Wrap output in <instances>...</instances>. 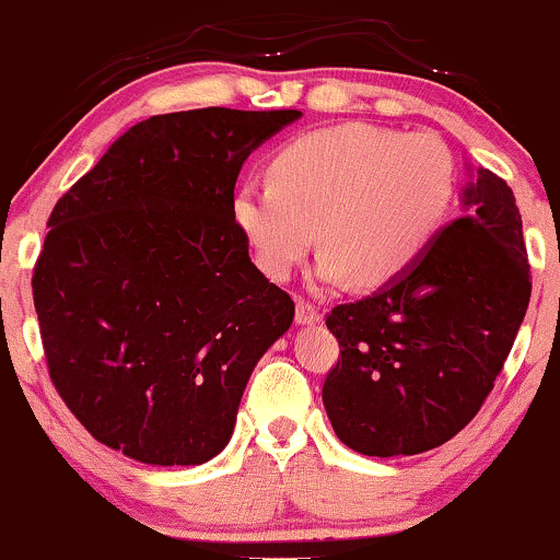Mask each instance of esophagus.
<instances>
[{"instance_id":"obj_1","label":"esophagus","mask_w":560,"mask_h":560,"mask_svg":"<svg viewBox=\"0 0 560 560\" xmlns=\"http://www.w3.org/2000/svg\"><path fill=\"white\" fill-rule=\"evenodd\" d=\"M294 320H298L300 326H313V324H318V320H320L318 307L313 305V302L300 300V302H298V313H294Z\"/></svg>"}]
</instances>
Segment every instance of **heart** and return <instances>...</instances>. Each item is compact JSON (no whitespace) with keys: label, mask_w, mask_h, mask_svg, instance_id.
I'll list each match as a JSON object with an SVG mask.
<instances>
[{"label":"heart","mask_w":560,"mask_h":560,"mask_svg":"<svg viewBox=\"0 0 560 560\" xmlns=\"http://www.w3.org/2000/svg\"><path fill=\"white\" fill-rule=\"evenodd\" d=\"M458 189V165L434 133L345 120L287 141L271 182H244L234 223L268 279L292 276L318 240V287H384L432 247Z\"/></svg>","instance_id":"heart-1"}]
</instances>
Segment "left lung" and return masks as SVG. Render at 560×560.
I'll use <instances>...</instances> for the list:
<instances>
[{
    "instance_id": "obj_1",
    "label": "left lung",
    "mask_w": 560,
    "mask_h": 560,
    "mask_svg": "<svg viewBox=\"0 0 560 560\" xmlns=\"http://www.w3.org/2000/svg\"><path fill=\"white\" fill-rule=\"evenodd\" d=\"M529 294L516 197L468 165L458 221L408 273L326 318L342 352L324 382L339 440L376 458L453 440L492 392Z\"/></svg>"
}]
</instances>
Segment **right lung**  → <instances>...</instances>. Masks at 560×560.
I'll return each instance as SVG.
<instances>
[{"label":"right lung","instance_id":"right-lung-1","mask_svg":"<svg viewBox=\"0 0 560 560\" xmlns=\"http://www.w3.org/2000/svg\"><path fill=\"white\" fill-rule=\"evenodd\" d=\"M300 110L152 115L57 199L34 271L49 376L102 445L199 466L294 318L234 223L244 160Z\"/></svg>","mask_w":560,"mask_h":560}]
</instances>
